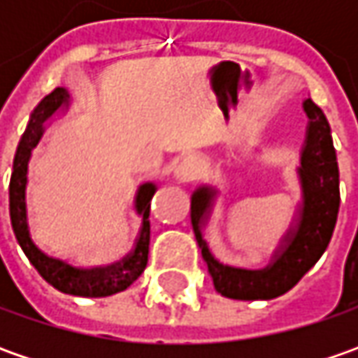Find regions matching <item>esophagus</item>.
Masks as SVG:
<instances>
[{"label":"esophagus","mask_w":358,"mask_h":358,"mask_svg":"<svg viewBox=\"0 0 358 358\" xmlns=\"http://www.w3.org/2000/svg\"><path fill=\"white\" fill-rule=\"evenodd\" d=\"M203 171H205V165L199 157H187L175 167V177L181 183H191V181H197Z\"/></svg>","instance_id":"34e87169"}]
</instances>
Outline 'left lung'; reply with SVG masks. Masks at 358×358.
<instances>
[{"mask_svg":"<svg viewBox=\"0 0 358 358\" xmlns=\"http://www.w3.org/2000/svg\"><path fill=\"white\" fill-rule=\"evenodd\" d=\"M303 109L309 123L296 167L301 203L296 209L295 225L268 267L249 271L221 263L203 237V229L217 199V189L201 185L191 195V225L195 239L199 243L215 289L223 296L237 301H268L285 295L321 259L333 237L341 205L337 153L323 111L310 99L303 101Z\"/></svg>","mask_w":358,"mask_h":358,"instance_id":"1","label":"left lung"}]
</instances>
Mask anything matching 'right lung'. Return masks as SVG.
Returning a JSON list of instances; mask_svg holds the SVG:
<instances>
[{"label": "right lung", "mask_w": 358, "mask_h": 358, "mask_svg": "<svg viewBox=\"0 0 358 358\" xmlns=\"http://www.w3.org/2000/svg\"><path fill=\"white\" fill-rule=\"evenodd\" d=\"M69 91L65 87H55L49 95H45L34 111L29 123L21 135L15 159H13V173L9 181V215H11V227L15 233V239L27 255L29 263L37 268V273L45 281L62 291L65 295L73 296H109L121 293L129 287L131 282L137 281L139 275L147 267V255H149V205L151 197L155 195L157 185L155 183H143L135 193V213L141 217V229L139 237L135 241V247L129 255H125L121 261L113 265L93 268H79L65 263L62 259H55L39 249L31 239L29 223H27V201H25V189H27V167L35 145L39 143L45 123L53 117L57 111L69 107Z\"/></svg>", "instance_id": "obj_1"}]
</instances>
